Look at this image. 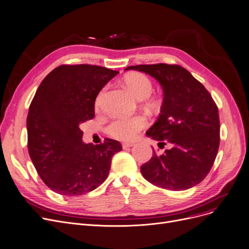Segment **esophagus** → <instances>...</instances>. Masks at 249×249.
I'll use <instances>...</instances> for the list:
<instances>
[{
	"instance_id": "34e87169",
	"label": "esophagus",
	"mask_w": 249,
	"mask_h": 249,
	"mask_svg": "<svg viewBox=\"0 0 249 249\" xmlns=\"http://www.w3.org/2000/svg\"><path fill=\"white\" fill-rule=\"evenodd\" d=\"M123 149H127V148H131L133 146H135L134 143H123Z\"/></svg>"
}]
</instances>
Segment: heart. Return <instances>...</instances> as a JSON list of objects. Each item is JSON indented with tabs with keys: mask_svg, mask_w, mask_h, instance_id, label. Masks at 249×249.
I'll list each match as a JSON object with an SVG mask.
<instances>
[{
	"mask_svg": "<svg viewBox=\"0 0 249 249\" xmlns=\"http://www.w3.org/2000/svg\"><path fill=\"white\" fill-rule=\"evenodd\" d=\"M123 85L138 100L148 98L153 91L151 80L141 73H131L125 75L123 79ZM101 98L102 93L99 94L96 99V105L99 104ZM146 124V118L141 115L118 118L109 124L108 134L121 141H133L141 129L145 127Z\"/></svg>",
	"mask_w": 249,
	"mask_h": 249,
	"instance_id": "b5f03b06",
	"label": "heart"
}]
</instances>
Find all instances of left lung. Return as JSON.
Segmentation results:
<instances>
[{
  "label": "left lung",
  "mask_w": 249,
  "mask_h": 249,
  "mask_svg": "<svg viewBox=\"0 0 249 249\" xmlns=\"http://www.w3.org/2000/svg\"><path fill=\"white\" fill-rule=\"evenodd\" d=\"M125 70L143 72L156 79L163 90V102L156 123L147 136L169 143L171 148L141 166L142 175L154 185L185 191L208 175L220 144L218 107L210 93L178 65H139Z\"/></svg>",
  "instance_id": "8db88e82"
}]
</instances>
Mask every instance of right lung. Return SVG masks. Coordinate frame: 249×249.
<instances>
[{
    "label": "right lung",
    "mask_w": 249,
    "mask_h": 249,
    "mask_svg": "<svg viewBox=\"0 0 249 249\" xmlns=\"http://www.w3.org/2000/svg\"><path fill=\"white\" fill-rule=\"evenodd\" d=\"M117 74L99 66L63 65L40 83L27 115L28 152L54 193L81 196L107 178L121 143L105 139L99 145L85 144L80 124L95 115L98 93Z\"/></svg>",
    "instance_id": "right-lung-1"
}]
</instances>
